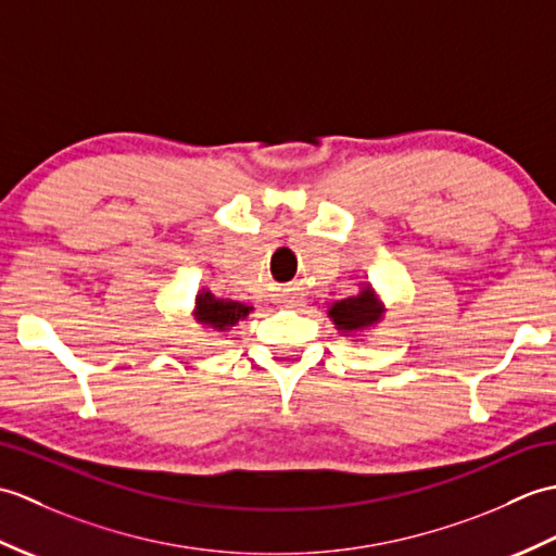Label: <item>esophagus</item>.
I'll use <instances>...</instances> for the list:
<instances>
[{
  "label": "esophagus",
  "mask_w": 556,
  "mask_h": 556,
  "mask_svg": "<svg viewBox=\"0 0 556 556\" xmlns=\"http://www.w3.org/2000/svg\"><path fill=\"white\" fill-rule=\"evenodd\" d=\"M299 303V299H291V303L289 305H296Z\"/></svg>",
  "instance_id": "obj_1"
}]
</instances>
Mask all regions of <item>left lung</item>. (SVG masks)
<instances>
[{"label":"left lung","mask_w":556,"mask_h":556,"mask_svg":"<svg viewBox=\"0 0 556 556\" xmlns=\"http://www.w3.org/2000/svg\"><path fill=\"white\" fill-rule=\"evenodd\" d=\"M327 315L332 317V323L341 334H356L382 320L384 305L377 299L372 287H363V291L356 293V296L334 301Z\"/></svg>","instance_id":"1"}]
</instances>
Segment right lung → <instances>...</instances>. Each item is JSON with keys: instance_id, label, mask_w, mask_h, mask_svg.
Wrapping results in <instances>:
<instances>
[{"instance_id": "right-lung-1", "label": "right lung", "mask_w": 556, "mask_h": 556, "mask_svg": "<svg viewBox=\"0 0 556 556\" xmlns=\"http://www.w3.org/2000/svg\"><path fill=\"white\" fill-rule=\"evenodd\" d=\"M253 308L239 301H229V299H217L215 293L210 291H198L195 296V320L203 323L217 332H227L229 327H233L239 320L251 313Z\"/></svg>"}]
</instances>
